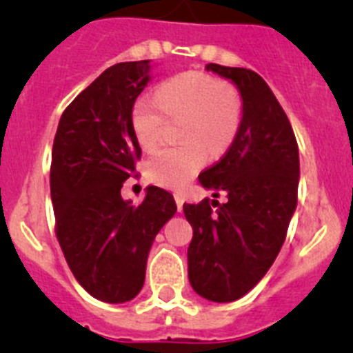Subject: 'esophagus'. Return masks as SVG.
Returning a JSON list of instances; mask_svg holds the SVG:
<instances>
[{
    "label": "esophagus",
    "mask_w": 353,
    "mask_h": 353,
    "mask_svg": "<svg viewBox=\"0 0 353 353\" xmlns=\"http://www.w3.org/2000/svg\"><path fill=\"white\" fill-rule=\"evenodd\" d=\"M183 194L182 192H174V201H176V207H179V210H182L183 207Z\"/></svg>",
    "instance_id": "1"
}]
</instances>
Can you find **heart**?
Segmentation results:
<instances>
[{"label":"heart","instance_id":"obj_1","mask_svg":"<svg viewBox=\"0 0 353 353\" xmlns=\"http://www.w3.org/2000/svg\"><path fill=\"white\" fill-rule=\"evenodd\" d=\"M168 118H182L179 146H162L146 159L145 171L152 182L182 187L207 164L221 157L235 139L242 121V97L223 81L185 72L164 83L154 99L141 97L134 102L130 123L143 148L161 139Z\"/></svg>","mask_w":353,"mask_h":353}]
</instances>
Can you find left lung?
Wrapping results in <instances>:
<instances>
[{"label":"left lung","instance_id":"1","mask_svg":"<svg viewBox=\"0 0 353 353\" xmlns=\"http://www.w3.org/2000/svg\"><path fill=\"white\" fill-rule=\"evenodd\" d=\"M242 97L239 132L219 162L199 174L215 198L183 203L192 226L189 281L212 302H232L258 285L281 251L297 207L299 146L269 84L249 68L208 63Z\"/></svg>","mask_w":353,"mask_h":353}]
</instances>
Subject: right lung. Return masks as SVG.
Masks as SVG:
<instances>
[{
	"label": "right lung",
	"instance_id": "right-lung-1",
	"mask_svg": "<svg viewBox=\"0 0 353 353\" xmlns=\"http://www.w3.org/2000/svg\"><path fill=\"white\" fill-rule=\"evenodd\" d=\"M148 72L150 60L102 72L67 105L52 143L56 239L79 285L111 304L138 295L155 235L176 212L161 187H146L139 205L121 198L141 159L130 113Z\"/></svg>",
	"mask_w": 353,
	"mask_h": 353
}]
</instances>
